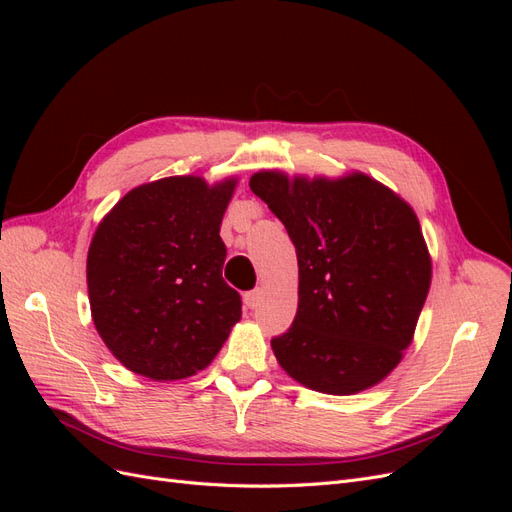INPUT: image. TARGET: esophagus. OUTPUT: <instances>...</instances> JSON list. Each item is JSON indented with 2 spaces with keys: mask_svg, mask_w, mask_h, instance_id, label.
Here are the masks:
<instances>
[{
  "mask_svg": "<svg viewBox=\"0 0 512 512\" xmlns=\"http://www.w3.org/2000/svg\"><path fill=\"white\" fill-rule=\"evenodd\" d=\"M260 299H262V290L260 288L243 294V303H245V307H250V309H254L260 303Z\"/></svg>",
  "mask_w": 512,
  "mask_h": 512,
  "instance_id": "1",
  "label": "esophagus"
}]
</instances>
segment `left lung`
Segmentation results:
<instances>
[{
    "label": "left lung",
    "mask_w": 512,
    "mask_h": 512,
    "mask_svg": "<svg viewBox=\"0 0 512 512\" xmlns=\"http://www.w3.org/2000/svg\"><path fill=\"white\" fill-rule=\"evenodd\" d=\"M250 188L286 226L299 262L297 316L271 339L277 363L329 395L382 382L412 344L431 284L412 207L363 173L290 179L260 170Z\"/></svg>",
    "instance_id": "8db88e82"
}]
</instances>
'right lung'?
<instances>
[{
    "mask_svg": "<svg viewBox=\"0 0 512 512\" xmlns=\"http://www.w3.org/2000/svg\"><path fill=\"white\" fill-rule=\"evenodd\" d=\"M237 179L183 175L130 190L87 252L91 318L106 348L138 376L181 380L205 369L241 318L222 267L220 224Z\"/></svg>",
    "mask_w": 512,
    "mask_h": 512,
    "instance_id": "1",
    "label": "right lung"
}]
</instances>
